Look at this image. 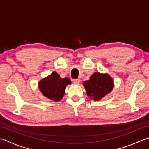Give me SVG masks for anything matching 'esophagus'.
Returning a JSON list of instances; mask_svg holds the SVG:
<instances>
[{
  "instance_id": "1",
  "label": "esophagus",
  "mask_w": 149,
  "mask_h": 149,
  "mask_svg": "<svg viewBox=\"0 0 149 149\" xmlns=\"http://www.w3.org/2000/svg\"><path fill=\"white\" fill-rule=\"evenodd\" d=\"M73 83H74V84H79L80 83V79H74L73 80Z\"/></svg>"
}]
</instances>
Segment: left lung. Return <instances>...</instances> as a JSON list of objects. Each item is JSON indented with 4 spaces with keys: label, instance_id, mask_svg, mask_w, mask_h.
I'll list each match as a JSON object with an SVG mask.
<instances>
[{
    "label": "left lung",
    "instance_id": "8db88e82",
    "mask_svg": "<svg viewBox=\"0 0 149 149\" xmlns=\"http://www.w3.org/2000/svg\"><path fill=\"white\" fill-rule=\"evenodd\" d=\"M87 95L94 101H99L112 91L113 81L109 74L95 72L88 81L83 83Z\"/></svg>",
    "mask_w": 149,
    "mask_h": 149
}]
</instances>
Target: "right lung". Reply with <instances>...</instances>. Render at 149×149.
<instances>
[{"label": "right lung", "mask_w": 149, "mask_h": 149, "mask_svg": "<svg viewBox=\"0 0 149 149\" xmlns=\"http://www.w3.org/2000/svg\"><path fill=\"white\" fill-rule=\"evenodd\" d=\"M71 81L68 78H61L57 72H54L39 83V88L42 94L52 101H60L63 97L65 89Z\"/></svg>", "instance_id": "obj_1"}]
</instances>
